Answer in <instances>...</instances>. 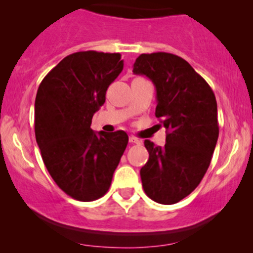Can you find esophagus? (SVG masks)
<instances>
[{"instance_id": "obj_1", "label": "esophagus", "mask_w": 253, "mask_h": 253, "mask_svg": "<svg viewBox=\"0 0 253 253\" xmlns=\"http://www.w3.org/2000/svg\"><path fill=\"white\" fill-rule=\"evenodd\" d=\"M128 141H129V143H133V144H139V143H141V141H139L138 138H136L134 136H129Z\"/></svg>"}]
</instances>
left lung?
<instances>
[{
    "mask_svg": "<svg viewBox=\"0 0 253 253\" xmlns=\"http://www.w3.org/2000/svg\"><path fill=\"white\" fill-rule=\"evenodd\" d=\"M133 73L155 85V116L168 131L163 148L144 141L149 159L141 169L143 190L154 202L174 205L200 185L211 164L219 136L215 95L187 61L172 53H142Z\"/></svg>",
    "mask_w": 253,
    "mask_h": 253,
    "instance_id": "8db88e82",
    "label": "left lung"
}]
</instances>
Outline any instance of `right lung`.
I'll return each mask as SVG.
<instances>
[{
	"label": "right lung",
	"instance_id": "right-lung-1",
	"mask_svg": "<svg viewBox=\"0 0 253 253\" xmlns=\"http://www.w3.org/2000/svg\"><path fill=\"white\" fill-rule=\"evenodd\" d=\"M124 70L120 53L79 51L45 76L35 98V138L48 174L70 197H103L128 143L124 131L98 133L93 115Z\"/></svg>",
	"mask_w": 253,
	"mask_h": 253
}]
</instances>
